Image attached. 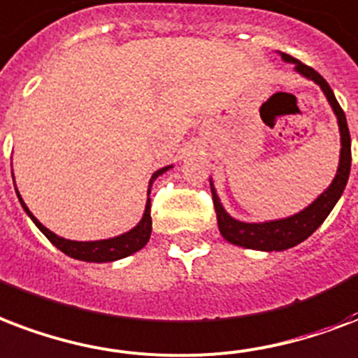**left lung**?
<instances>
[{"label":"left lung","mask_w":358,"mask_h":358,"mask_svg":"<svg viewBox=\"0 0 358 358\" xmlns=\"http://www.w3.org/2000/svg\"><path fill=\"white\" fill-rule=\"evenodd\" d=\"M280 54H282L283 62L294 65L296 73L313 80L319 88L323 90L327 101L331 103L332 110L336 114L342 148H340V163H338L336 176L332 180V184L310 206L300 210L299 214L289 215L283 220H272V222L263 223H245L234 220L225 212L223 204L220 203L217 193H215L214 184L210 182L215 215H217V227H220L223 238L234 245H242L248 250H259V252H283V250H289V248L304 242L310 234L315 233L319 225L327 220V215L331 214V210L336 206L338 199L342 197L345 184H348L349 171H351V136H349L348 120H345V114L334 97V92L329 86V82L324 80L317 71L308 67L299 59L291 58L289 54H283V52H280Z\"/></svg>","instance_id":"left-lung-1"}]
</instances>
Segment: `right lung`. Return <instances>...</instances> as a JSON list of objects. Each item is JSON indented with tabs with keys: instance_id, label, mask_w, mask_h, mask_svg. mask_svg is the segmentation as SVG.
<instances>
[{
	"instance_id": "add662e5",
	"label": "right lung",
	"mask_w": 358,
	"mask_h": 358,
	"mask_svg": "<svg viewBox=\"0 0 358 358\" xmlns=\"http://www.w3.org/2000/svg\"><path fill=\"white\" fill-rule=\"evenodd\" d=\"M173 167V165H169V167H163L159 171H155L152 174V178H150V185H148V195L150 189H152V184H154V180L159 176V174L167 173L169 169ZM16 189V187H15ZM16 195H18V201H20L22 208L26 210V214L31 217V222L37 225L41 233L45 234L46 238L50 240L52 244L58 248L59 252H64L65 255H69L73 259H78V261H86V263H110V261H118V259L129 257L138 250H143L144 245L148 244L150 234H152V215H150V197L146 201V208H144L143 220L136 223L135 227L127 231V233L120 234V236H114V238H106V240H92V242H76V240H67L62 238L58 234H54L50 229H46L43 223L35 217L29 208L26 206V203L22 201L20 193L16 189Z\"/></svg>"
}]
</instances>
